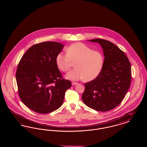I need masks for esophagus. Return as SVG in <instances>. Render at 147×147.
Masks as SVG:
<instances>
[{"instance_id":"esophagus-1","label":"esophagus","mask_w":147,"mask_h":147,"mask_svg":"<svg viewBox=\"0 0 147 147\" xmlns=\"http://www.w3.org/2000/svg\"><path fill=\"white\" fill-rule=\"evenodd\" d=\"M78 84V83H76V82H73L72 83H71V84H72V85H77V84Z\"/></svg>"}]
</instances>
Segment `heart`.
Here are the masks:
<instances>
[{"instance_id": "b5f03b06", "label": "heart", "mask_w": 147, "mask_h": 147, "mask_svg": "<svg viewBox=\"0 0 147 147\" xmlns=\"http://www.w3.org/2000/svg\"><path fill=\"white\" fill-rule=\"evenodd\" d=\"M67 54L59 53L56 57L58 68L64 72L70 69L75 63V69L71 70L66 78L71 80L84 79V81L94 80L101 73L104 65V57L98 51H94L82 43H76L66 49Z\"/></svg>"}]
</instances>
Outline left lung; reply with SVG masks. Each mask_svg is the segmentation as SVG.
<instances>
[{"label": "left lung", "instance_id": "obj_1", "mask_svg": "<svg viewBox=\"0 0 147 147\" xmlns=\"http://www.w3.org/2000/svg\"><path fill=\"white\" fill-rule=\"evenodd\" d=\"M89 41L100 44L105 59L98 76L85 84L82 100L95 110L110 111L122 102L130 86L131 64L124 52L112 42L100 38Z\"/></svg>", "mask_w": 147, "mask_h": 147}]
</instances>
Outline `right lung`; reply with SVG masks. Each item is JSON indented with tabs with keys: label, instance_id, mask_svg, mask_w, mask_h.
<instances>
[{
	"label": "right lung",
	"instance_id": "obj_1",
	"mask_svg": "<svg viewBox=\"0 0 147 147\" xmlns=\"http://www.w3.org/2000/svg\"><path fill=\"white\" fill-rule=\"evenodd\" d=\"M64 46L53 41L31 46L21 58L16 73L19 96L31 110L40 113L53 112L62 105L70 88L56 64V57Z\"/></svg>",
	"mask_w": 147,
	"mask_h": 147
}]
</instances>
